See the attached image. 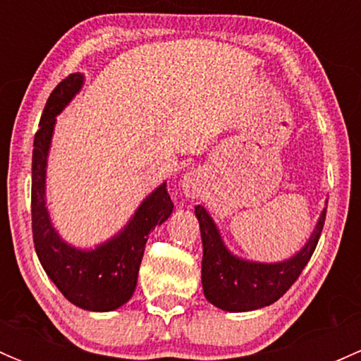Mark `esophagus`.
<instances>
[{
    "mask_svg": "<svg viewBox=\"0 0 361 361\" xmlns=\"http://www.w3.org/2000/svg\"><path fill=\"white\" fill-rule=\"evenodd\" d=\"M204 187H206V178H204L202 171L199 169L188 171L183 180H181V190L187 197H199L204 192Z\"/></svg>",
    "mask_w": 361,
    "mask_h": 361,
    "instance_id": "1",
    "label": "esophagus"
}]
</instances>
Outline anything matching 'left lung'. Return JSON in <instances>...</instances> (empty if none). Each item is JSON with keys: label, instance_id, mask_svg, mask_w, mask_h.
I'll return each mask as SVG.
<instances>
[{"label": "left lung", "instance_id": "left-lung-1", "mask_svg": "<svg viewBox=\"0 0 361 361\" xmlns=\"http://www.w3.org/2000/svg\"><path fill=\"white\" fill-rule=\"evenodd\" d=\"M202 238V290L204 297L228 312H246L274 304L297 281L302 269L314 253L325 224L323 207L311 238L293 257L283 262L245 260L225 246L216 224L204 206H195Z\"/></svg>", "mask_w": 361, "mask_h": 361}]
</instances>
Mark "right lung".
<instances>
[{"label": "right lung", "mask_w": 361, "mask_h": 361, "mask_svg": "<svg viewBox=\"0 0 361 361\" xmlns=\"http://www.w3.org/2000/svg\"><path fill=\"white\" fill-rule=\"evenodd\" d=\"M83 80L82 73H73L52 90L39 120L38 133L35 134L31 187L32 239L47 276L71 304L85 311L108 312L122 307L133 297L148 235L171 216L174 206L164 181L140 204L122 231L92 250L75 248L54 228L45 195L47 162L56 116L80 92Z\"/></svg>", "instance_id": "add662e5"}]
</instances>
